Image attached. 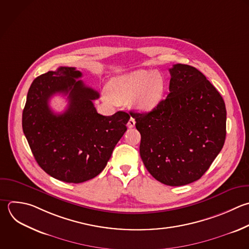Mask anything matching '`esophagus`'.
<instances>
[{
	"instance_id": "esophagus-1",
	"label": "esophagus",
	"mask_w": 249,
	"mask_h": 249,
	"mask_svg": "<svg viewBox=\"0 0 249 249\" xmlns=\"http://www.w3.org/2000/svg\"><path fill=\"white\" fill-rule=\"evenodd\" d=\"M127 126H128L129 128H132V127L135 126V120H134L132 117L129 119V121H128V123H127Z\"/></svg>"
}]
</instances>
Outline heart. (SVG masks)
Masks as SVG:
<instances>
[{
  "label": "heart",
  "instance_id": "obj_1",
  "mask_svg": "<svg viewBox=\"0 0 249 249\" xmlns=\"http://www.w3.org/2000/svg\"><path fill=\"white\" fill-rule=\"evenodd\" d=\"M110 96L119 103L130 104L139 112L155 110L161 102L165 91V81L160 73L139 69L114 77L108 87Z\"/></svg>",
  "mask_w": 249,
  "mask_h": 249
}]
</instances>
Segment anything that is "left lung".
Instances as JSON below:
<instances>
[{
	"label": "left lung",
	"instance_id": "obj_1",
	"mask_svg": "<svg viewBox=\"0 0 249 249\" xmlns=\"http://www.w3.org/2000/svg\"><path fill=\"white\" fill-rule=\"evenodd\" d=\"M169 73L167 97L151 112L129 114L147 170L162 184L183 186L198 180L222 150L227 113L222 96L197 69L175 64Z\"/></svg>",
	"mask_w": 249,
	"mask_h": 249
}]
</instances>
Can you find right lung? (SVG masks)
<instances>
[{
  "label": "right lung",
  "instance_id": "right-lung-1",
  "mask_svg": "<svg viewBox=\"0 0 249 249\" xmlns=\"http://www.w3.org/2000/svg\"><path fill=\"white\" fill-rule=\"evenodd\" d=\"M74 67H59L37 77L27 94L22 128L38 164L52 177L82 183L97 176L126 131L125 112L112 116L97 113L93 100L99 93L85 86ZM56 93L68 95L69 107L61 114L48 102Z\"/></svg>",
  "mask_w": 249,
  "mask_h": 249
}]
</instances>
